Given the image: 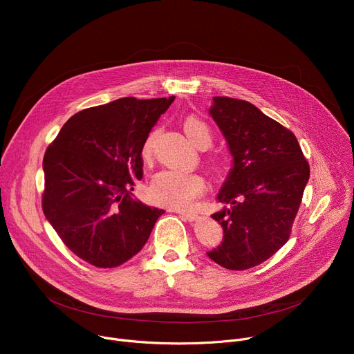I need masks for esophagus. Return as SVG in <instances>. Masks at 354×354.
Returning <instances> with one entry per match:
<instances>
[{"mask_svg": "<svg viewBox=\"0 0 354 354\" xmlns=\"http://www.w3.org/2000/svg\"><path fill=\"white\" fill-rule=\"evenodd\" d=\"M175 212H176L179 216H182L183 219H187V221H189V222L196 219V215H195V214H192V212H185V211H179V209H178V211H175Z\"/></svg>", "mask_w": 354, "mask_h": 354, "instance_id": "34e87169", "label": "esophagus"}]
</instances>
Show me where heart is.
Instances as JSON below:
<instances>
[{"mask_svg":"<svg viewBox=\"0 0 354 354\" xmlns=\"http://www.w3.org/2000/svg\"><path fill=\"white\" fill-rule=\"evenodd\" d=\"M183 130L198 147H207L212 140L209 126L199 118H188L183 122ZM153 140L155 132H151L142 146L143 159L151 158ZM203 191H205V183L199 175L179 169L160 171L152 178L151 185H149V196L155 203L179 211L194 208Z\"/></svg>","mask_w":354,"mask_h":354,"instance_id":"b5f03b06","label":"heart"}]
</instances>
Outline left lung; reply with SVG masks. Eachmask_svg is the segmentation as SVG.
<instances>
[{
	"label": "left lung",
	"mask_w": 354,
	"mask_h": 354,
	"mask_svg": "<svg viewBox=\"0 0 354 354\" xmlns=\"http://www.w3.org/2000/svg\"><path fill=\"white\" fill-rule=\"evenodd\" d=\"M209 113L228 143L232 167L216 196L224 207L212 215L224 239L207 254L224 268L248 270L288 241L310 166L291 130L250 102L216 96Z\"/></svg>",
	"instance_id": "left-lung-1"
}]
</instances>
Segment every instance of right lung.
I'll use <instances>...</instances> for the list:
<instances>
[{"label": "right lung", "mask_w": 354, "mask_h": 354, "mask_svg": "<svg viewBox=\"0 0 354 354\" xmlns=\"http://www.w3.org/2000/svg\"><path fill=\"white\" fill-rule=\"evenodd\" d=\"M175 100L123 97L71 116L47 147L43 212L64 245L97 268L136 255L163 209L133 198L142 146Z\"/></svg>", "instance_id": "obj_1"}]
</instances>
